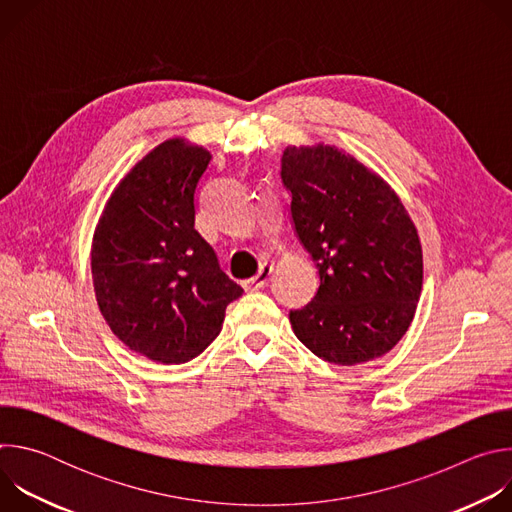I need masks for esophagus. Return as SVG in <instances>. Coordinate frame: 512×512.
I'll use <instances>...</instances> for the list:
<instances>
[{
  "instance_id": "34e87169",
  "label": "esophagus",
  "mask_w": 512,
  "mask_h": 512,
  "mask_svg": "<svg viewBox=\"0 0 512 512\" xmlns=\"http://www.w3.org/2000/svg\"><path fill=\"white\" fill-rule=\"evenodd\" d=\"M271 273H273V265L261 263V265H259V271H257L253 277H249V279L243 281V287H245V289H261V287L267 285Z\"/></svg>"
}]
</instances>
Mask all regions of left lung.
Instances as JSON below:
<instances>
[{"instance_id": "left-lung-1", "label": "left lung", "mask_w": 512, "mask_h": 512, "mask_svg": "<svg viewBox=\"0 0 512 512\" xmlns=\"http://www.w3.org/2000/svg\"><path fill=\"white\" fill-rule=\"evenodd\" d=\"M281 180L320 287L289 322L316 356L352 367L407 332L423 283L417 229L395 190L334 145H287Z\"/></svg>"}]
</instances>
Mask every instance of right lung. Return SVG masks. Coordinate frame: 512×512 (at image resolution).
I'll return each instance as SVG.
<instances>
[{"label": "right lung", "mask_w": 512, "mask_h": 512, "mask_svg": "<svg viewBox=\"0 0 512 512\" xmlns=\"http://www.w3.org/2000/svg\"><path fill=\"white\" fill-rule=\"evenodd\" d=\"M210 152L166 139L117 184L93 235L99 310L133 352L164 364L198 356L243 296L194 229V194Z\"/></svg>", "instance_id": "1"}]
</instances>
